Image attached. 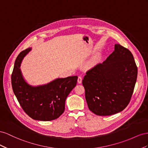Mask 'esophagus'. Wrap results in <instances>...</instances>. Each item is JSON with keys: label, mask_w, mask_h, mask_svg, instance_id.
<instances>
[{"label": "esophagus", "mask_w": 148, "mask_h": 148, "mask_svg": "<svg viewBox=\"0 0 148 148\" xmlns=\"http://www.w3.org/2000/svg\"><path fill=\"white\" fill-rule=\"evenodd\" d=\"M82 81V78L81 76H79L78 79H77V82L79 84H81Z\"/></svg>", "instance_id": "34e87169"}]
</instances>
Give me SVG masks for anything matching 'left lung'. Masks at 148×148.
I'll return each instance as SVG.
<instances>
[{
  "mask_svg": "<svg viewBox=\"0 0 148 148\" xmlns=\"http://www.w3.org/2000/svg\"><path fill=\"white\" fill-rule=\"evenodd\" d=\"M137 75L132 53L116 44L107 60L88 70L82 80L90 110L99 116L123 110L132 98Z\"/></svg>",
  "mask_w": 148,
  "mask_h": 148,
  "instance_id": "left-lung-1",
  "label": "left lung"
}]
</instances>
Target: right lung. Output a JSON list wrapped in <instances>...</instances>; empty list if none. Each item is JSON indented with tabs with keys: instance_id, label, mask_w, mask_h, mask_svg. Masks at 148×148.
<instances>
[{
	"instance_id": "add662e5",
	"label": "right lung",
	"mask_w": 148,
	"mask_h": 148,
	"mask_svg": "<svg viewBox=\"0 0 148 148\" xmlns=\"http://www.w3.org/2000/svg\"><path fill=\"white\" fill-rule=\"evenodd\" d=\"M31 49L23 51L16 59L11 77L13 91L20 106L32 119L40 121L55 120L64 112L66 99L76 86L78 77L58 78L45 85L30 86L25 81L20 67Z\"/></svg>"
}]
</instances>
